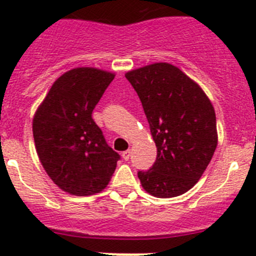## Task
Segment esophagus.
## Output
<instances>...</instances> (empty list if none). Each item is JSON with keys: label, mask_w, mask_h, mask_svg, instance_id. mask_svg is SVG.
Wrapping results in <instances>:
<instances>
[{"label": "esophagus", "mask_w": 256, "mask_h": 256, "mask_svg": "<svg viewBox=\"0 0 256 256\" xmlns=\"http://www.w3.org/2000/svg\"><path fill=\"white\" fill-rule=\"evenodd\" d=\"M130 150H126V151H124L123 154H122V156H123V159L126 160V162H128V160H130Z\"/></svg>", "instance_id": "obj_1"}]
</instances>
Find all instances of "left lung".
<instances>
[{
  "label": "left lung",
  "mask_w": 256,
  "mask_h": 256,
  "mask_svg": "<svg viewBox=\"0 0 256 256\" xmlns=\"http://www.w3.org/2000/svg\"><path fill=\"white\" fill-rule=\"evenodd\" d=\"M126 78L158 148L152 166L138 172L142 187L155 198L182 195L200 180L218 144L214 108L198 83L168 62L130 70Z\"/></svg>",
  "instance_id": "1"
}]
</instances>
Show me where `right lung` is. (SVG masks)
Returning <instances> with one entry per match:
<instances>
[{
    "instance_id": "right-lung-1",
    "label": "right lung",
    "mask_w": 256,
    "mask_h": 256,
    "mask_svg": "<svg viewBox=\"0 0 256 256\" xmlns=\"http://www.w3.org/2000/svg\"><path fill=\"white\" fill-rule=\"evenodd\" d=\"M114 76L96 68L69 70L56 79L33 118L40 164L68 194L90 196L101 192L120 159L92 119L94 106Z\"/></svg>"
}]
</instances>
